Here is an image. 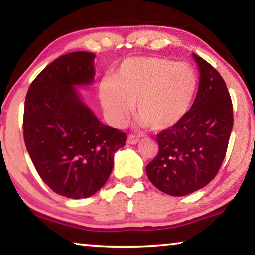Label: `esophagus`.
Segmentation results:
<instances>
[{"label": "esophagus", "instance_id": "34e87169", "mask_svg": "<svg viewBox=\"0 0 255 255\" xmlns=\"http://www.w3.org/2000/svg\"><path fill=\"white\" fill-rule=\"evenodd\" d=\"M138 142H140V138H138L137 136H135V135H128L127 137V143L129 144H137Z\"/></svg>", "mask_w": 255, "mask_h": 255}]
</instances>
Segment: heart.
Instances as JSON below:
<instances>
[{
    "mask_svg": "<svg viewBox=\"0 0 255 255\" xmlns=\"http://www.w3.org/2000/svg\"><path fill=\"white\" fill-rule=\"evenodd\" d=\"M198 80L188 64L161 57H130L99 85L101 104L114 125L121 126L135 105L142 126L170 129L189 113Z\"/></svg>",
    "mask_w": 255,
    "mask_h": 255,
    "instance_id": "1",
    "label": "heart"
}]
</instances>
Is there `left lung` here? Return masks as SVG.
I'll return each mask as SVG.
<instances>
[{
  "label": "left lung",
  "mask_w": 255,
  "mask_h": 255,
  "mask_svg": "<svg viewBox=\"0 0 255 255\" xmlns=\"http://www.w3.org/2000/svg\"><path fill=\"white\" fill-rule=\"evenodd\" d=\"M199 70L196 99L186 117L156 135L158 154L145 168L152 184L170 196L204 188L218 174L233 127V106L218 71L192 53Z\"/></svg>",
  "instance_id": "1"
}]
</instances>
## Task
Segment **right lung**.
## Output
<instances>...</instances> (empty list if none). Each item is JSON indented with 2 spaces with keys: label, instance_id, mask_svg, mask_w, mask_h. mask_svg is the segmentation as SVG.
<instances>
[{
  "label": "right lung",
  "instance_id": "obj_1",
  "mask_svg": "<svg viewBox=\"0 0 255 255\" xmlns=\"http://www.w3.org/2000/svg\"><path fill=\"white\" fill-rule=\"evenodd\" d=\"M94 54L78 51L49 64L25 97L23 135L37 172L67 198H87L110 177L127 135L98 120L74 86L94 78Z\"/></svg>",
  "mask_w": 255,
  "mask_h": 255
}]
</instances>
